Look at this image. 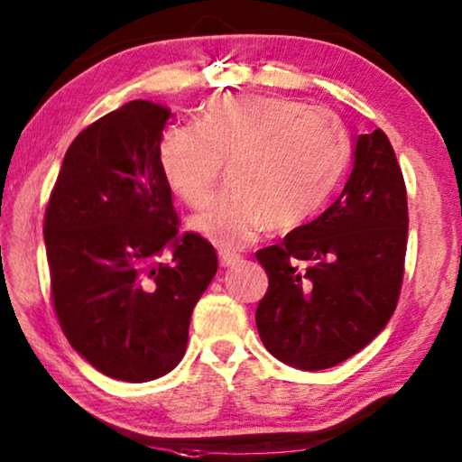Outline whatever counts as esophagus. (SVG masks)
Segmentation results:
<instances>
[{
	"mask_svg": "<svg viewBox=\"0 0 462 462\" xmlns=\"http://www.w3.org/2000/svg\"><path fill=\"white\" fill-rule=\"evenodd\" d=\"M240 261H243V257H240L238 253L219 251V263H222V267H234V265H238Z\"/></svg>",
	"mask_w": 462,
	"mask_h": 462,
	"instance_id": "1",
	"label": "esophagus"
}]
</instances>
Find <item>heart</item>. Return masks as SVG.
I'll list each match as a JSON object with an SVG mask.
<instances>
[{
  "instance_id": "heart-1",
  "label": "heart",
  "mask_w": 462,
  "mask_h": 462,
  "mask_svg": "<svg viewBox=\"0 0 462 462\" xmlns=\"http://www.w3.org/2000/svg\"><path fill=\"white\" fill-rule=\"evenodd\" d=\"M346 162V133L332 112L267 95L213 99L199 128L176 124L160 141L165 180L190 208L211 201L228 163L232 190L189 222L222 249L309 222L338 187Z\"/></svg>"
}]
</instances>
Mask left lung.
Returning <instances> with one entry per match:
<instances>
[{
  "instance_id": "left-lung-1",
  "label": "left lung",
  "mask_w": 462,
  "mask_h": 462,
  "mask_svg": "<svg viewBox=\"0 0 462 462\" xmlns=\"http://www.w3.org/2000/svg\"><path fill=\"white\" fill-rule=\"evenodd\" d=\"M340 197L313 222L257 251L270 288L254 321L291 367H334L375 338L394 313L407 253V189L383 130L359 134Z\"/></svg>"
}]
</instances>
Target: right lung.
<instances>
[{
    "label": "right lung",
    "mask_w": 462,
    "mask_h": 462,
    "mask_svg": "<svg viewBox=\"0 0 462 462\" xmlns=\"http://www.w3.org/2000/svg\"><path fill=\"white\" fill-rule=\"evenodd\" d=\"M170 118L136 99L93 122L68 147L45 209L60 326L82 359L122 382L157 380L182 361L192 309L217 272L211 243L178 236L160 163Z\"/></svg>",
    "instance_id": "obj_1"
}]
</instances>
